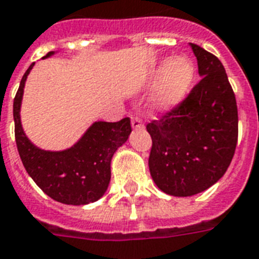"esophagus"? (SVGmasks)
Returning <instances> with one entry per match:
<instances>
[{
	"instance_id": "34e87169",
	"label": "esophagus",
	"mask_w": 259,
	"mask_h": 259,
	"mask_svg": "<svg viewBox=\"0 0 259 259\" xmlns=\"http://www.w3.org/2000/svg\"><path fill=\"white\" fill-rule=\"evenodd\" d=\"M132 127H133V129H142V127H144L142 119H141L140 117H137V115H133V117H132Z\"/></svg>"
}]
</instances>
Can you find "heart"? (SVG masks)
<instances>
[{
    "label": "heart",
    "instance_id": "obj_1",
    "mask_svg": "<svg viewBox=\"0 0 259 259\" xmlns=\"http://www.w3.org/2000/svg\"><path fill=\"white\" fill-rule=\"evenodd\" d=\"M194 66L188 58L165 60L153 71L150 83H158L153 105L157 110L167 111L182 102L194 81Z\"/></svg>",
    "mask_w": 259,
    "mask_h": 259
}]
</instances>
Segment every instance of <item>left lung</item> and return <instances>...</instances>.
I'll list each match as a JSON object with an SVG mask.
<instances>
[{
  "label": "left lung",
  "instance_id": "1",
  "mask_svg": "<svg viewBox=\"0 0 259 259\" xmlns=\"http://www.w3.org/2000/svg\"><path fill=\"white\" fill-rule=\"evenodd\" d=\"M202 78L180 105L146 125L149 169L163 193L189 197L209 189L228 170L238 141V110L224 65L190 44Z\"/></svg>",
  "mask_w": 259,
  "mask_h": 259
}]
</instances>
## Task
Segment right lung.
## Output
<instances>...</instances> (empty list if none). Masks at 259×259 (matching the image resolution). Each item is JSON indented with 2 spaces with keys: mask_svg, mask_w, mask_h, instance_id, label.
Wrapping results in <instances>:
<instances>
[{
  "mask_svg": "<svg viewBox=\"0 0 259 259\" xmlns=\"http://www.w3.org/2000/svg\"><path fill=\"white\" fill-rule=\"evenodd\" d=\"M54 54L49 52L45 57ZM44 57V58H45ZM34 62L21 79L13 102L14 134L21 161L27 174L45 194L66 205H86L100 199L110 182V162L115 150L132 132L130 118L118 122H94L70 149L46 151L31 144L21 125L24 86Z\"/></svg>",
  "mask_w": 259,
  "mask_h": 259,
  "instance_id": "right-lung-1",
  "label": "right lung"
}]
</instances>
